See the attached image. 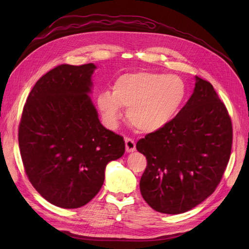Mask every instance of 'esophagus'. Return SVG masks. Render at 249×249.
<instances>
[{
    "label": "esophagus",
    "instance_id": "1",
    "mask_svg": "<svg viewBox=\"0 0 249 249\" xmlns=\"http://www.w3.org/2000/svg\"><path fill=\"white\" fill-rule=\"evenodd\" d=\"M136 149V143L132 138H125V150L127 153H132Z\"/></svg>",
    "mask_w": 249,
    "mask_h": 249
}]
</instances>
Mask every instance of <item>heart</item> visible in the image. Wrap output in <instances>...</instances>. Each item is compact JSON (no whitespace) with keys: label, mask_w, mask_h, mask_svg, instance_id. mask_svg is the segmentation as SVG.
Here are the masks:
<instances>
[{"label":"heart","mask_w":249,"mask_h":249,"mask_svg":"<svg viewBox=\"0 0 249 249\" xmlns=\"http://www.w3.org/2000/svg\"><path fill=\"white\" fill-rule=\"evenodd\" d=\"M185 82L175 74L152 71L124 73L97 96V107L106 122L117 123L122 108L130 123L142 132H154L169 124L184 106Z\"/></svg>","instance_id":"1"}]
</instances>
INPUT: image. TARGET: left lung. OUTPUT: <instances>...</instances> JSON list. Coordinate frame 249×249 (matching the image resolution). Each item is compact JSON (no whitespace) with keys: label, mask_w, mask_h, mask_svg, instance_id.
<instances>
[{"label":"left lung","mask_w":249,"mask_h":249,"mask_svg":"<svg viewBox=\"0 0 249 249\" xmlns=\"http://www.w3.org/2000/svg\"><path fill=\"white\" fill-rule=\"evenodd\" d=\"M231 119L212 84L196 77L191 97L169 124L138 140L147 165L142 197L154 210L180 214L219 185L230 161Z\"/></svg>","instance_id":"left-lung-1"}]
</instances>
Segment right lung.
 Listing matches in <instances>:
<instances>
[{"label": "right lung", "instance_id": "right-lung-1", "mask_svg": "<svg viewBox=\"0 0 249 249\" xmlns=\"http://www.w3.org/2000/svg\"><path fill=\"white\" fill-rule=\"evenodd\" d=\"M95 65L60 64L32 88L22 109L18 145L30 183L57 207L85 206L105 168L124 153V138L100 123L90 100Z\"/></svg>", "mask_w": 249, "mask_h": 249}]
</instances>
